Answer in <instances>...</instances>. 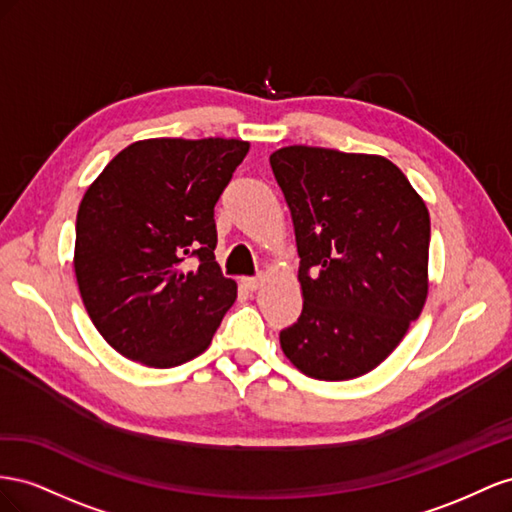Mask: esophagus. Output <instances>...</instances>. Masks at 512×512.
Instances as JSON below:
<instances>
[{
  "mask_svg": "<svg viewBox=\"0 0 512 512\" xmlns=\"http://www.w3.org/2000/svg\"><path fill=\"white\" fill-rule=\"evenodd\" d=\"M240 283H242L244 289L255 291L261 285V279H259V276H244V279H240Z\"/></svg>",
  "mask_w": 512,
  "mask_h": 512,
  "instance_id": "obj_1",
  "label": "esophagus"
}]
</instances>
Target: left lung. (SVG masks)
<instances>
[{
	"instance_id": "8db88e82",
	"label": "left lung",
	"mask_w": 512,
	"mask_h": 512,
	"mask_svg": "<svg viewBox=\"0 0 512 512\" xmlns=\"http://www.w3.org/2000/svg\"><path fill=\"white\" fill-rule=\"evenodd\" d=\"M294 221L302 315L281 347L304 375L373 371L429 291L431 221L403 171L375 154L287 145L270 156Z\"/></svg>"
}]
</instances>
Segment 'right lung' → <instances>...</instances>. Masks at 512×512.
Instances as JSON below:
<instances>
[{
  "instance_id": "obj_1",
  "label": "right lung",
  "mask_w": 512,
  "mask_h": 512,
  "mask_svg": "<svg viewBox=\"0 0 512 512\" xmlns=\"http://www.w3.org/2000/svg\"><path fill=\"white\" fill-rule=\"evenodd\" d=\"M248 148L221 137L135 141L85 191L75 274L115 352L171 369L212 343L238 296L214 259V206ZM191 256L198 266L186 271Z\"/></svg>"
}]
</instances>
